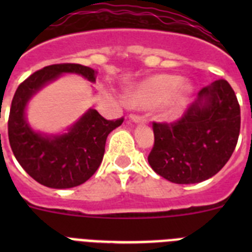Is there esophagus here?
Segmentation results:
<instances>
[{"mask_svg":"<svg viewBox=\"0 0 252 252\" xmlns=\"http://www.w3.org/2000/svg\"><path fill=\"white\" fill-rule=\"evenodd\" d=\"M130 120L135 124H146L145 117H142V116L139 115H130Z\"/></svg>","mask_w":252,"mask_h":252,"instance_id":"esophagus-1","label":"esophagus"}]
</instances>
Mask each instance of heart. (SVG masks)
Returning a JSON list of instances; mask_svg holds the SVG:
<instances>
[{
  "label": "heart",
  "instance_id": "heart-1",
  "mask_svg": "<svg viewBox=\"0 0 252 252\" xmlns=\"http://www.w3.org/2000/svg\"><path fill=\"white\" fill-rule=\"evenodd\" d=\"M190 93L192 87L182 84V78L178 75L159 74L137 84L130 91L127 99L135 107H153L166 100L164 115L175 117L186 108Z\"/></svg>",
  "mask_w": 252,
  "mask_h": 252
}]
</instances>
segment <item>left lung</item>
Returning a JSON list of instances; mask_svg holds the SVG:
<instances>
[{
    "label": "left lung",
    "mask_w": 252,
    "mask_h": 252,
    "mask_svg": "<svg viewBox=\"0 0 252 252\" xmlns=\"http://www.w3.org/2000/svg\"><path fill=\"white\" fill-rule=\"evenodd\" d=\"M240 104L224 79L199 91L182 119L154 122L148 161L171 183L194 184L212 178L232 155L240 135Z\"/></svg>",
    "instance_id": "1"
}]
</instances>
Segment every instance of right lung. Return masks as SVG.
<instances>
[{"label":"right lung","mask_w":252,"mask_h":252,"mask_svg":"<svg viewBox=\"0 0 252 252\" xmlns=\"http://www.w3.org/2000/svg\"><path fill=\"white\" fill-rule=\"evenodd\" d=\"M65 73L95 82V70L81 64H53L40 69L17 87L8 117V140L24 170L37 183L65 189L81 186L101 165L108 133L124 119H103L93 108L87 111L66 132L48 135L32 130L26 120V107L32 95Z\"/></svg>","instance_id":"1"}]
</instances>
